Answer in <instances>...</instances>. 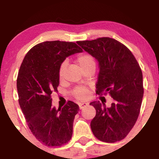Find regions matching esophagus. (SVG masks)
<instances>
[{"instance_id": "obj_1", "label": "esophagus", "mask_w": 159, "mask_h": 159, "mask_svg": "<svg viewBox=\"0 0 159 159\" xmlns=\"http://www.w3.org/2000/svg\"><path fill=\"white\" fill-rule=\"evenodd\" d=\"M78 105H79L80 109H82V108H84V107L88 106V103H86V102H80V103H78Z\"/></svg>"}]
</instances>
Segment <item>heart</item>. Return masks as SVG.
Listing matches in <instances>:
<instances>
[{
  "mask_svg": "<svg viewBox=\"0 0 159 159\" xmlns=\"http://www.w3.org/2000/svg\"><path fill=\"white\" fill-rule=\"evenodd\" d=\"M78 62L81 68H84L85 66H88V65L95 64L94 59H93L92 56L88 54V53H83V54L80 55L78 57ZM66 61H64L60 65L59 68H58V77H59L60 79H62L64 78V74L65 71L66 69ZM73 94L78 99H84L88 96V90L85 88H78L73 91Z\"/></svg>",
  "mask_w": 159,
  "mask_h": 159,
  "instance_id": "b5f03b06",
  "label": "heart"
}]
</instances>
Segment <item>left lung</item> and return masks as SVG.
I'll use <instances>...</instances> for the list:
<instances>
[{
    "label": "left lung",
    "instance_id": "left-lung-1",
    "mask_svg": "<svg viewBox=\"0 0 159 159\" xmlns=\"http://www.w3.org/2000/svg\"><path fill=\"white\" fill-rule=\"evenodd\" d=\"M97 59L99 74L96 93L113 98L111 107L102 101L90 103L96 110L91 128L96 138L105 143L123 139L138 119L143 98V72L126 46L110 37L77 42Z\"/></svg>",
    "mask_w": 159,
    "mask_h": 159
}]
</instances>
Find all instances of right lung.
I'll return each mask as SVG.
<instances>
[{"mask_svg": "<svg viewBox=\"0 0 159 159\" xmlns=\"http://www.w3.org/2000/svg\"><path fill=\"white\" fill-rule=\"evenodd\" d=\"M72 42L46 41L26 55L16 80L19 103L30 129L46 146H61L71 139L79 107L69 101L62 108L52 107V93L58 91V68L68 56L81 52Z\"/></svg>", "mask_w": 159, "mask_h": 159, "instance_id": "right-lung-1", "label": "right lung"}]
</instances>
